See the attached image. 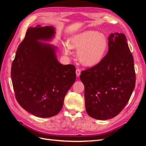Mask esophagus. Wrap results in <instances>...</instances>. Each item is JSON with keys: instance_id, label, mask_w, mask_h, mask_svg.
Wrapping results in <instances>:
<instances>
[{"instance_id": "obj_1", "label": "esophagus", "mask_w": 146, "mask_h": 146, "mask_svg": "<svg viewBox=\"0 0 146 146\" xmlns=\"http://www.w3.org/2000/svg\"><path fill=\"white\" fill-rule=\"evenodd\" d=\"M76 75H77V76L78 77L79 76H80V72H81V70H80V69H76Z\"/></svg>"}]
</instances>
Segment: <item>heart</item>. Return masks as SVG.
<instances>
[{
    "label": "heart",
    "instance_id": "heart-1",
    "mask_svg": "<svg viewBox=\"0 0 146 146\" xmlns=\"http://www.w3.org/2000/svg\"><path fill=\"white\" fill-rule=\"evenodd\" d=\"M108 46V39L104 34L87 30L70 38L69 46H64L63 52L65 55H69L72 54L70 48L77 49L79 61L85 66H93L103 59Z\"/></svg>",
    "mask_w": 146,
    "mask_h": 146
}]
</instances>
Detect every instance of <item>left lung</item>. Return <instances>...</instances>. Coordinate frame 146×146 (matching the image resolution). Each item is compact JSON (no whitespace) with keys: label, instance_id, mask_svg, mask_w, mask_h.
Instances as JSON below:
<instances>
[{"label":"left lung","instance_id":"obj_1","mask_svg":"<svg viewBox=\"0 0 146 146\" xmlns=\"http://www.w3.org/2000/svg\"><path fill=\"white\" fill-rule=\"evenodd\" d=\"M88 114L99 120L117 116L125 107L135 86L133 57L123 33H111L108 51L100 62L82 70Z\"/></svg>","mask_w":146,"mask_h":146}]
</instances>
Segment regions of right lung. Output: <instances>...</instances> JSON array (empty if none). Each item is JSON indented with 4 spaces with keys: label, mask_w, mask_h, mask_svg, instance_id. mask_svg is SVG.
Returning <instances> with one entry per match:
<instances>
[{
    "label": "right lung",
    "mask_w": 146,
    "mask_h": 146,
    "mask_svg": "<svg viewBox=\"0 0 146 146\" xmlns=\"http://www.w3.org/2000/svg\"><path fill=\"white\" fill-rule=\"evenodd\" d=\"M54 34L52 26L29 27L11 65L17 102L40 117H50L60 111L64 97L76 79L74 65H63L57 60L56 47L39 41L49 40Z\"/></svg>",
    "instance_id": "right-lung-1"
}]
</instances>
